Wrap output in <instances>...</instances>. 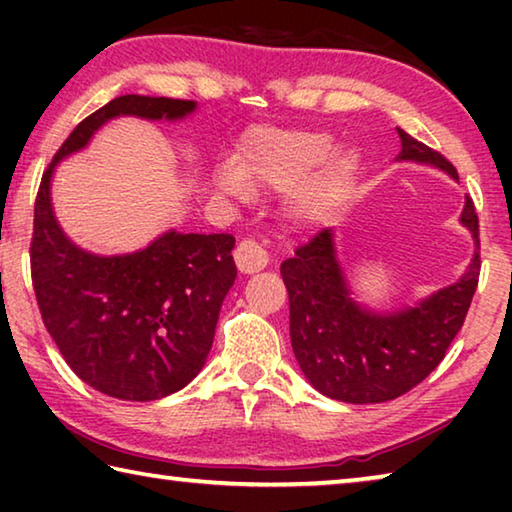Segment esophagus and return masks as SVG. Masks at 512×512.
Here are the masks:
<instances>
[{
	"instance_id": "1",
	"label": "esophagus",
	"mask_w": 512,
	"mask_h": 512,
	"mask_svg": "<svg viewBox=\"0 0 512 512\" xmlns=\"http://www.w3.org/2000/svg\"><path fill=\"white\" fill-rule=\"evenodd\" d=\"M235 262L241 273H257L271 262V253L262 241L244 239L235 250Z\"/></svg>"
}]
</instances>
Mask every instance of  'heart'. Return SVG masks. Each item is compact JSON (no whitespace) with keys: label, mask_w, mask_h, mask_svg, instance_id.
I'll use <instances>...</instances> for the list:
<instances>
[{"label":"heart","mask_w":512,"mask_h":512,"mask_svg":"<svg viewBox=\"0 0 512 512\" xmlns=\"http://www.w3.org/2000/svg\"><path fill=\"white\" fill-rule=\"evenodd\" d=\"M334 137L311 128H253L239 144L237 164L216 171L225 196L248 198L250 189L289 192V214L316 223L339 210L354 185L359 155L334 149Z\"/></svg>","instance_id":"heart-1"}]
</instances>
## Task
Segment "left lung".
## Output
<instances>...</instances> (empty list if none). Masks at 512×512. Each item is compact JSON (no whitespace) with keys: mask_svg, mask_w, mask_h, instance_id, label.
Masks as SVG:
<instances>
[{"mask_svg":"<svg viewBox=\"0 0 512 512\" xmlns=\"http://www.w3.org/2000/svg\"><path fill=\"white\" fill-rule=\"evenodd\" d=\"M402 151L397 160L431 164L458 180L445 155L413 140L397 128ZM461 223L479 248V216L465 198ZM481 257H474L463 277L431 293L415 307L370 311L352 300L343 268L336 259L334 230H320L280 266L289 291V329L300 370L332 400L379 404L395 400L429 377L463 327L479 284Z\"/></svg>","mask_w":512,"mask_h":512,"instance_id":"8db88e82","label":"left lung"}]
</instances>
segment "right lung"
Instances as JSON below:
<instances>
[{"label":"right lung","instance_id":"1","mask_svg":"<svg viewBox=\"0 0 512 512\" xmlns=\"http://www.w3.org/2000/svg\"><path fill=\"white\" fill-rule=\"evenodd\" d=\"M194 108V101L140 94L112 99L69 133L40 180L31 280L42 323L76 377L117 400H160L201 372L237 277L235 237L169 230L131 255L85 253L56 221L51 176L110 119H183Z\"/></svg>","mask_w":512,"mask_h":512}]
</instances>
